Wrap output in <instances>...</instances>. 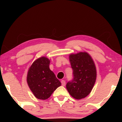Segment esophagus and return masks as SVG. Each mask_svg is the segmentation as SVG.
I'll use <instances>...</instances> for the list:
<instances>
[{
    "instance_id": "obj_1",
    "label": "esophagus",
    "mask_w": 122,
    "mask_h": 122,
    "mask_svg": "<svg viewBox=\"0 0 122 122\" xmlns=\"http://www.w3.org/2000/svg\"><path fill=\"white\" fill-rule=\"evenodd\" d=\"M61 84H62V86H65V85H66V81L62 80H61Z\"/></svg>"
}]
</instances>
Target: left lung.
Here are the masks:
<instances>
[{
    "instance_id": "8db88e82",
    "label": "left lung",
    "mask_w": 122,
    "mask_h": 122,
    "mask_svg": "<svg viewBox=\"0 0 122 122\" xmlns=\"http://www.w3.org/2000/svg\"><path fill=\"white\" fill-rule=\"evenodd\" d=\"M72 79L66 84L70 95L76 99L86 97L92 91L96 80V69L93 59L87 52L70 55Z\"/></svg>"
}]
</instances>
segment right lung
<instances>
[{"label": "right lung", "mask_w": 122, "mask_h": 122, "mask_svg": "<svg viewBox=\"0 0 122 122\" xmlns=\"http://www.w3.org/2000/svg\"><path fill=\"white\" fill-rule=\"evenodd\" d=\"M50 62L47 58L41 57L34 61L28 71L27 83L38 99H48L61 85L55 74L50 69Z\"/></svg>", "instance_id": "right-lung-1"}]
</instances>
